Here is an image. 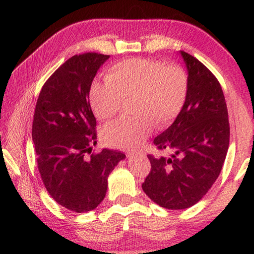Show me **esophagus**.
<instances>
[{
    "label": "esophagus",
    "instance_id": "34e87169",
    "mask_svg": "<svg viewBox=\"0 0 254 254\" xmlns=\"http://www.w3.org/2000/svg\"><path fill=\"white\" fill-rule=\"evenodd\" d=\"M127 157H133V156H136V155H143L142 150H135V149H133V150H128L127 152Z\"/></svg>",
    "mask_w": 254,
    "mask_h": 254
}]
</instances>
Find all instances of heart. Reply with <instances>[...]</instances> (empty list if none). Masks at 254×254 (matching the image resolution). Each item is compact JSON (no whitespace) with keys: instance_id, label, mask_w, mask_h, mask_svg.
<instances>
[{"instance_id":"1","label":"heart","mask_w":254,"mask_h":254,"mask_svg":"<svg viewBox=\"0 0 254 254\" xmlns=\"http://www.w3.org/2000/svg\"><path fill=\"white\" fill-rule=\"evenodd\" d=\"M107 80L94 81L89 98L99 120L118 114L124 100L132 99L130 120L108 124L103 131L107 146L131 149L141 144L154 130L165 127L182 111L188 95L187 75L179 66L147 59H127L107 71Z\"/></svg>"}]
</instances>
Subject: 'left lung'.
Listing matches in <instances>:
<instances>
[{
	"mask_svg": "<svg viewBox=\"0 0 254 254\" xmlns=\"http://www.w3.org/2000/svg\"><path fill=\"white\" fill-rule=\"evenodd\" d=\"M188 69V95L172 126L154 144L166 155H148L151 170L142 190L160 207L194 206L218 178L229 144L226 102L220 83L206 66L180 51Z\"/></svg>",
	"mask_w": 254,
	"mask_h": 254,
	"instance_id": "left-lung-1",
	"label": "left lung"
}]
</instances>
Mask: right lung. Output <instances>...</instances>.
Listing matches in <instances>:
<instances>
[{"mask_svg":"<svg viewBox=\"0 0 254 254\" xmlns=\"http://www.w3.org/2000/svg\"><path fill=\"white\" fill-rule=\"evenodd\" d=\"M108 59L98 53L72 56L44 83L35 108L31 135L39 174L52 198L74 212L94 210L102 202L108 175L126 158L110 149L91 154L97 133L89 91Z\"/></svg>","mask_w":254,"mask_h":254,"instance_id":"obj_1","label":"right lung"}]
</instances>
